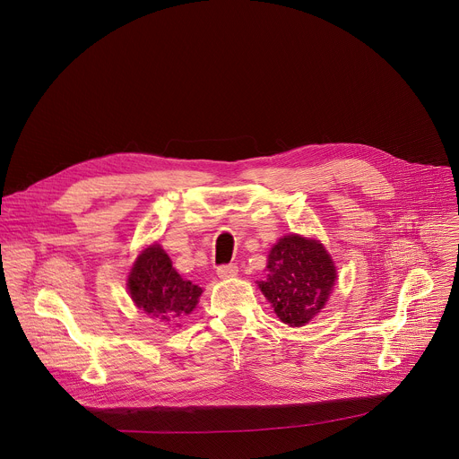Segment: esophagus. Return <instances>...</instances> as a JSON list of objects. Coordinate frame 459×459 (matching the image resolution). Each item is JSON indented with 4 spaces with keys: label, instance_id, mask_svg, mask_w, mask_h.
Returning a JSON list of instances; mask_svg holds the SVG:
<instances>
[{
    "label": "esophagus",
    "instance_id": "esophagus-1",
    "mask_svg": "<svg viewBox=\"0 0 459 459\" xmlns=\"http://www.w3.org/2000/svg\"><path fill=\"white\" fill-rule=\"evenodd\" d=\"M216 273H218V276H220L221 280H229V278H234V276H238V265H236V264L220 265Z\"/></svg>",
    "mask_w": 459,
    "mask_h": 459
}]
</instances>
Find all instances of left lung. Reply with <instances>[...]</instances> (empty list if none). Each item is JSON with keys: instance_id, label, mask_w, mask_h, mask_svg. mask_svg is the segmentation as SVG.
Listing matches in <instances>:
<instances>
[{"instance_id": "8db88e82", "label": "left lung", "mask_w": 459, "mask_h": 459, "mask_svg": "<svg viewBox=\"0 0 459 459\" xmlns=\"http://www.w3.org/2000/svg\"><path fill=\"white\" fill-rule=\"evenodd\" d=\"M267 269L269 278L259 289L290 326L308 323L329 299L336 281V267L323 245L298 234L285 236L273 247Z\"/></svg>"}]
</instances>
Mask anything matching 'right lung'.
I'll return each mask as SVG.
<instances>
[{
  "label": "right lung",
  "mask_w": 459,
  "mask_h": 459,
  "mask_svg": "<svg viewBox=\"0 0 459 459\" xmlns=\"http://www.w3.org/2000/svg\"><path fill=\"white\" fill-rule=\"evenodd\" d=\"M126 285L136 307L160 321H176L190 314L204 292L172 269L170 257L160 245L140 254Z\"/></svg>",
  "instance_id": "obj_1"
}]
</instances>
